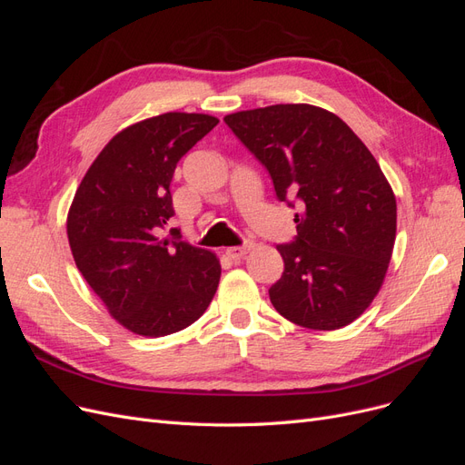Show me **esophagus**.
<instances>
[{
	"instance_id": "obj_1",
	"label": "esophagus",
	"mask_w": 465,
	"mask_h": 465,
	"mask_svg": "<svg viewBox=\"0 0 465 465\" xmlns=\"http://www.w3.org/2000/svg\"><path fill=\"white\" fill-rule=\"evenodd\" d=\"M250 250H252V242H246V244H242V246H232V248H227V256H229L232 262H238V260H242Z\"/></svg>"
}]
</instances>
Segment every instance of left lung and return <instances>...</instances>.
<instances>
[{
  "label": "left lung",
  "mask_w": 465,
  "mask_h": 465,
  "mask_svg": "<svg viewBox=\"0 0 465 465\" xmlns=\"http://www.w3.org/2000/svg\"><path fill=\"white\" fill-rule=\"evenodd\" d=\"M270 171L281 202L297 198V241L279 244L285 272L270 289L297 326L331 331L355 322L384 283L396 242V195L355 132L312 104H272L224 116Z\"/></svg>",
  "instance_id": "8db88e82"
}]
</instances>
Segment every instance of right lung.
<instances>
[{"mask_svg":"<svg viewBox=\"0 0 465 465\" xmlns=\"http://www.w3.org/2000/svg\"><path fill=\"white\" fill-rule=\"evenodd\" d=\"M219 124L166 112L118 132L83 176L67 213L77 270L120 326L143 337L184 330L213 301L221 262L159 232L174 215L176 163Z\"/></svg>","mask_w":465,"mask_h":465,"instance_id":"obj_1","label":"right lung"}]
</instances>
